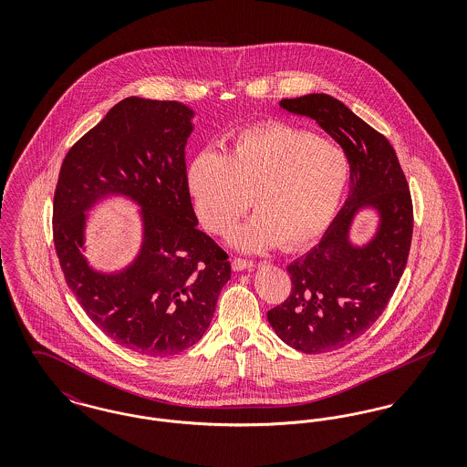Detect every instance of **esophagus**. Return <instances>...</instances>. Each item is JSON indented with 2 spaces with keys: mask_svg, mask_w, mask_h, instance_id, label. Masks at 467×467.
<instances>
[{
  "mask_svg": "<svg viewBox=\"0 0 467 467\" xmlns=\"http://www.w3.org/2000/svg\"><path fill=\"white\" fill-rule=\"evenodd\" d=\"M252 267H254V263H252V261L240 259V257L233 259V269H234V271H244V269H252Z\"/></svg>",
  "mask_w": 467,
  "mask_h": 467,
  "instance_id": "1",
  "label": "esophagus"
}]
</instances>
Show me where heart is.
<instances>
[{"label": "heart", "mask_w": 467, "mask_h": 467, "mask_svg": "<svg viewBox=\"0 0 467 467\" xmlns=\"http://www.w3.org/2000/svg\"><path fill=\"white\" fill-rule=\"evenodd\" d=\"M348 182L350 161L337 145L284 122L244 130L229 156L202 150L187 171L196 213L217 234L231 231L254 198L259 212L233 234L244 252L313 244L333 223Z\"/></svg>", "instance_id": "obj_1"}]
</instances>
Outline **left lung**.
I'll list each match as a JSON object with an SVG mask.
<instances>
[{"instance_id": "1", "label": "left lung", "mask_w": 467, "mask_h": 467, "mask_svg": "<svg viewBox=\"0 0 467 467\" xmlns=\"http://www.w3.org/2000/svg\"><path fill=\"white\" fill-rule=\"evenodd\" d=\"M284 110L313 119L350 161V191L317 246L287 266L289 297L267 320L289 347L326 354L366 333L387 308L406 267L413 204L396 150L383 134L329 94L282 99ZM364 207L378 210L374 238L354 245L349 229Z\"/></svg>"}]
</instances>
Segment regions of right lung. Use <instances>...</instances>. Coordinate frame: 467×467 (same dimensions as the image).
Instances as JSON below:
<instances>
[{"label": "right lung", "mask_w": 467, "mask_h": 467, "mask_svg": "<svg viewBox=\"0 0 467 467\" xmlns=\"http://www.w3.org/2000/svg\"><path fill=\"white\" fill-rule=\"evenodd\" d=\"M192 117L178 101L126 98L67 150L56 185L52 229L67 287L103 333L140 356L198 343L231 278L229 255L198 229L191 202ZM111 195L140 206L144 238L130 267L103 274L81 250L87 212Z\"/></svg>", "instance_id": "obj_1"}]
</instances>
